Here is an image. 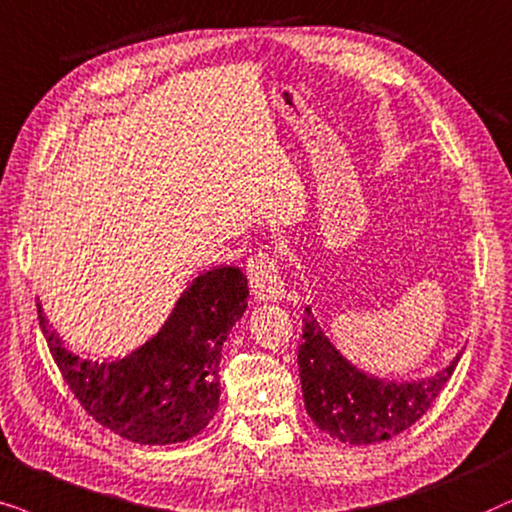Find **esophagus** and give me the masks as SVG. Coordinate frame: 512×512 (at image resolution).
Listing matches in <instances>:
<instances>
[{
  "label": "esophagus",
  "instance_id": "34e87169",
  "mask_svg": "<svg viewBox=\"0 0 512 512\" xmlns=\"http://www.w3.org/2000/svg\"><path fill=\"white\" fill-rule=\"evenodd\" d=\"M248 278L255 299H260V302H281L283 299L285 285L271 252L260 248L252 252L248 260Z\"/></svg>",
  "mask_w": 512,
  "mask_h": 512
}]
</instances>
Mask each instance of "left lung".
Wrapping results in <instances>:
<instances>
[{
  "instance_id": "left-lung-1",
  "label": "left lung",
  "mask_w": 512,
  "mask_h": 512,
  "mask_svg": "<svg viewBox=\"0 0 512 512\" xmlns=\"http://www.w3.org/2000/svg\"><path fill=\"white\" fill-rule=\"evenodd\" d=\"M459 358L435 377L414 384L367 377L339 356L306 309L297 349L304 407L320 431L349 445L391 440L424 417L452 377Z\"/></svg>"
}]
</instances>
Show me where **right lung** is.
<instances>
[{"instance_id": "1", "label": "right lung", "mask_w": 512, "mask_h": 512, "mask_svg": "<svg viewBox=\"0 0 512 512\" xmlns=\"http://www.w3.org/2000/svg\"><path fill=\"white\" fill-rule=\"evenodd\" d=\"M245 299L248 278L238 267L199 274L159 335L109 363L79 358L60 342L39 304L37 313L65 384L100 426L140 445H170L203 431L217 412L222 346L248 306Z\"/></svg>"}]
</instances>
